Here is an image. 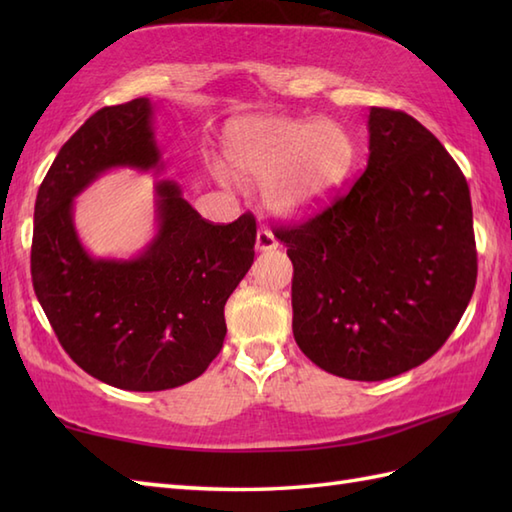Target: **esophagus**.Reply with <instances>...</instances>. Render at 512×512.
Returning <instances> with one entry per match:
<instances>
[{"instance_id":"1","label":"esophagus","mask_w":512,"mask_h":512,"mask_svg":"<svg viewBox=\"0 0 512 512\" xmlns=\"http://www.w3.org/2000/svg\"><path fill=\"white\" fill-rule=\"evenodd\" d=\"M257 250H273L279 246L277 237L268 231V228H259L257 231Z\"/></svg>"}]
</instances>
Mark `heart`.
<instances>
[{
	"label": "heart",
	"mask_w": 512,
	"mask_h": 512,
	"mask_svg": "<svg viewBox=\"0 0 512 512\" xmlns=\"http://www.w3.org/2000/svg\"><path fill=\"white\" fill-rule=\"evenodd\" d=\"M222 160L233 180L268 184L270 209L299 215L345 180L354 162V143L334 123L248 118L226 129Z\"/></svg>",
	"instance_id": "b5f03b06"
}]
</instances>
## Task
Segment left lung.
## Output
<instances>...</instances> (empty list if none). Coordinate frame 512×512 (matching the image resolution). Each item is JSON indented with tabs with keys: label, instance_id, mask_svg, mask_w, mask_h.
<instances>
[{
	"label": "left lung",
	"instance_id": "8db88e82",
	"mask_svg": "<svg viewBox=\"0 0 512 512\" xmlns=\"http://www.w3.org/2000/svg\"><path fill=\"white\" fill-rule=\"evenodd\" d=\"M369 160L317 215L281 224L292 262V334L314 365L385 380L436 354L477 279L471 193L416 118L369 110Z\"/></svg>",
	"mask_w": 512,
	"mask_h": 512
}]
</instances>
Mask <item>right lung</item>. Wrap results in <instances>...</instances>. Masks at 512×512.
I'll use <instances>...</instances> for the list:
<instances>
[{"mask_svg":"<svg viewBox=\"0 0 512 512\" xmlns=\"http://www.w3.org/2000/svg\"><path fill=\"white\" fill-rule=\"evenodd\" d=\"M149 99L103 107L61 147L35 202L30 273L35 295L72 361L127 391L198 378L220 354L224 306L255 259L250 213L213 224L173 180L156 184L158 233L134 259H94L72 204L114 167L160 171Z\"/></svg>","mask_w":512,"mask_h":512,"instance_id":"add662e5","label":"right lung"}]
</instances>
